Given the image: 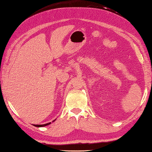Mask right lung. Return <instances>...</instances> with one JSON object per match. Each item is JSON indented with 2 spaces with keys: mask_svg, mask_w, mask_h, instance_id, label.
I'll return each mask as SVG.
<instances>
[{
  "mask_svg": "<svg viewBox=\"0 0 152 152\" xmlns=\"http://www.w3.org/2000/svg\"><path fill=\"white\" fill-rule=\"evenodd\" d=\"M55 120H54L52 122H54ZM51 123L50 122V123H46V124H44V125H33L34 126H37V127H42V126H46V125H50Z\"/></svg>",
  "mask_w": 152,
  "mask_h": 152,
  "instance_id": "1",
  "label": "right lung"
}]
</instances>
